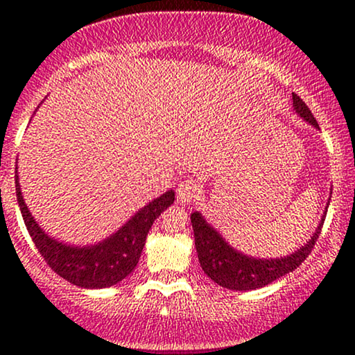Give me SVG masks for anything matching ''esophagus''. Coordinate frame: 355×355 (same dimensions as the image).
Returning a JSON list of instances; mask_svg holds the SVG:
<instances>
[{
	"label": "esophagus",
	"instance_id": "34e87169",
	"mask_svg": "<svg viewBox=\"0 0 355 355\" xmlns=\"http://www.w3.org/2000/svg\"><path fill=\"white\" fill-rule=\"evenodd\" d=\"M200 190L202 187L197 180H191V178H189V180H183L177 189V200L180 203H189L198 197Z\"/></svg>",
	"mask_w": 355,
	"mask_h": 355
}]
</instances>
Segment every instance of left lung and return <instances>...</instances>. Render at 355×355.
I'll list each match as a JSON object with an SVG mask.
<instances>
[{"label":"left lung","instance_id":"obj_1","mask_svg":"<svg viewBox=\"0 0 355 355\" xmlns=\"http://www.w3.org/2000/svg\"><path fill=\"white\" fill-rule=\"evenodd\" d=\"M292 100H294V110L297 115H300L309 123L319 128L305 101H302V98L295 93H292ZM190 218L191 227H193L195 247H197L198 260H200L203 272L215 284L230 288V291H255V288L266 287L288 272H294L312 252L325 220V217H322L319 227L313 232L311 240L294 254L280 257V259H254V257L243 255L235 248H232L225 242V239H222V235L214 227H210V223L205 222L202 214L193 211Z\"/></svg>","mask_w":355,"mask_h":355}]
</instances>
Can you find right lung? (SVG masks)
Returning <instances> with one entry per match:
<instances>
[{
	"mask_svg": "<svg viewBox=\"0 0 355 355\" xmlns=\"http://www.w3.org/2000/svg\"><path fill=\"white\" fill-rule=\"evenodd\" d=\"M16 198L24 225L44 262L60 277L83 288L112 287L133 272L145 247L146 235L155 218L168 209L175 200V191L168 190L138 210L116 234L89 247H71L48 237L35 222L23 200L18 173L15 175Z\"/></svg>",
	"mask_w": 355,
	"mask_h": 355,
	"instance_id": "add662e5",
	"label": "right lung"
}]
</instances>
